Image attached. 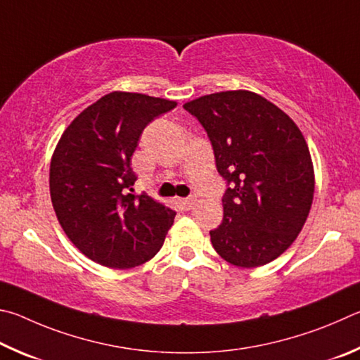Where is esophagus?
I'll return each mask as SVG.
<instances>
[{
	"instance_id": "esophagus-1",
	"label": "esophagus",
	"mask_w": 360,
	"mask_h": 360,
	"mask_svg": "<svg viewBox=\"0 0 360 360\" xmlns=\"http://www.w3.org/2000/svg\"><path fill=\"white\" fill-rule=\"evenodd\" d=\"M196 202H198V198L196 196H190V198L181 199V204L185 205V209H191V207L196 205Z\"/></svg>"
}]
</instances>
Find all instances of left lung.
I'll return each mask as SVG.
<instances>
[{"label":"left lung","instance_id":"1","mask_svg":"<svg viewBox=\"0 0 360 360\" xmlns=\"http://www.w3.org/2000/svg\"><path fill=\"white\" fill-rule=\"evenodd\" d=\"M184 107L204 126L229 185L223 223L210 231L213 248L237 267L272 262L311 209L314 170L304 134L280 107L248 90L205 94Z\"/></svg>","mask_w":360,"mask_h":360}]
</instances>
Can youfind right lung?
I'll list each match as a JSON object with an SVG mask.
<instances>
[{"label":"right lung","mask_w":360,"mask_h":360,"mask_svg":"<svg viewBox=\"0 0 360 360\" xmlns=\"http://www.w3.org/2000/svg\"><path fill=\"white\" fill-rule=\"evenodd\" d=\"M175 101L112 91L88 105L63 132L50 161L53 210L75 248L110 269L150 261L175 212L147 194L134 196L131 156L151 120Z\"/></svg>","instance_id":"right-lung-1"}]
</instances>
